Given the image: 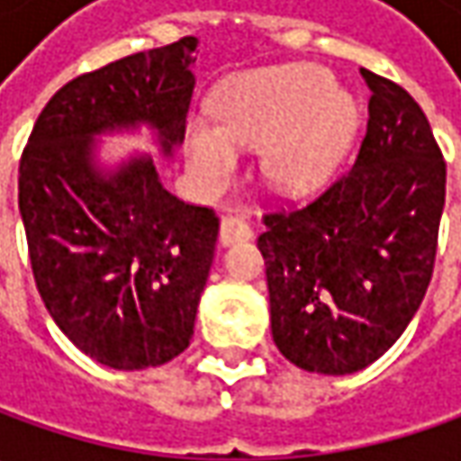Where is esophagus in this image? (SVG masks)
<instances>
[{"mask_svg": "<svg viewBox=\"0 0 461 461\" xmlns=\"http://www.w3.org/2000/svg\"><path fill=\"white\" fill-rule=\"evenodd\" d=\"M251 239V225L246 222L243 215H225L221 221V243L222 246H230V243H239V240Z\"/></svg>", "mask_w": 461, "mask_h": 461, "instance_id": "obj_1", "label": "esophagus"}]
</instances>
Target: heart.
<instances>
[{
  "instance_id": "b5f03b06",
  "label": "heart",
  "mask_w": 461,
  "mask_h": 461,
  "mask_svg": "<svg viewBox=\"0 0 461 461\" xmlns=\"http://www.w3.org/2000/svg\"><path fill=\"white\" fill-rule=\"evenodd\" d=\"M218 122L192 120L186 151L207 182H228L239 149H261V174L282 192L315 186L348 146L357 102L310 63L272 66L233 77L215 92Z\"/></svg>"
}]
</instances>
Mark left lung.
<instances>
[{"label": "left lung", "instance_id": "obj_1", "mask_svg": "<svg viewBox=\"0 0 461 461\" xmlns=\"http://www.w3.org/2000/svg\"><path fill=\"white\" fill-rule=\"evenodd\" d=\"M372 92L357 161L303 204L264 215L272 336L300 369L351 375L377 362L434 275L447 161L400 84L362 68Z\"/></svg>", "mask_w": 461, "mask_h": 461}]
</instances>
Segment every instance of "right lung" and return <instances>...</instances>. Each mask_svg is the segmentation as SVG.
<instances>
[{
  "instance_id": "right-lung-1",
  "label": "right lung",
  "mask_w": 461,
  "mask_h": 461,
  "mask_svg": "<svg viewBox=\"0 0 461 461\" xmlns=\"http://www.w3.org/2000/svg\"><path fill=\"white\" fill-rule=\"evenodd\" d=\"M194 45L186 35L63 84L20 156L38 293L68 341L113 369L158 366L189 346L221 221L168 194L151 158L102 176L92 135L149 122L171 153L185 140Z\"/></svg>"
}]
</instances>
